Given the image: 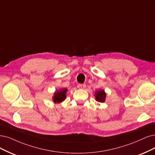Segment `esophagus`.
<instances>
[{
    "instance_id": "obj_1",
    "label": "esophagus",
    "mask_w": 155,
    "mask_h": 155,
    "mask_svg": "<svg viewBox=\"0 0 155 155\" xmlns=\"http://www.w3.org/2000/svg\"><path fill=\"white\" fill-rule=\"evenodd\" d=\"M85 87H86V85H85V84H78L77 85V87L80 89H84Z\"/></svg>"
}]
</instances>
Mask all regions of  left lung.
I'll return each mask as SVG.
<instances>
[{"mask_svg":"<svg viewBox=\"0 0 155 155\" xmlns=\"http://www.w3.org/2000/svg\"><path fill=\"white\" fill-rule=\"evenodd\" d=\"M106 94L104 90L98 91V92L95 93V98L96 100L98 102H104L105 101Z\"/></svg>","mask_w":155,"mask_h":155,"instance_id":"left-lung-1","label":"left lung"}]
</instances>
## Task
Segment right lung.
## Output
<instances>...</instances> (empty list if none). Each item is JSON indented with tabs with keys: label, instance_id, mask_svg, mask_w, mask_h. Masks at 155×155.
<instances>
[{
	"label": "right lung",
	"instance_id": "obj_1",
	"mask_svg": "<svg viewBox=\"0 0 155 155\" xmlns=\"http://www.w3.org/2000/svg\"><path fill=\"white\" fill-rule=\"evenodd\" d=\"M67 89H64L59 91H56L53 97V100L55 103H60L64 101L66 98V93Z\"/></svg>",
	"mask_w": 155,
	"mask_h": 155
}]
</instances>
